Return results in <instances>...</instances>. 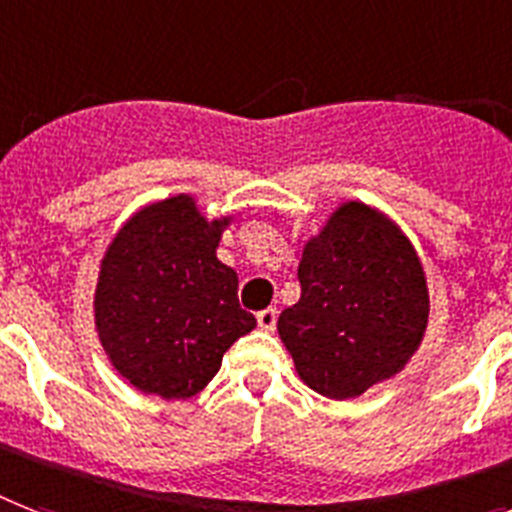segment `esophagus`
Instances as JSON below:
<instances>
[{
	"mask_svg": "<svg viewBox=\"0 0 512 512\" xmlns=\"http://www.w3.org/2000/svg\"><path fill=\"white\" fill-rule=\"evenodd\" d=\"M278 321V310L276 307H268V310H260L257 313V326L263 328V331H273Z\"/></svg>",
	"mask_w": 512,
	"mask_h": 512,
	"instance_id": "esophagus-1",
	"label": "esophagus"
}]
</instances>
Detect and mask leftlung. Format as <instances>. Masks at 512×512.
<instances>
[{
    "mask_svg": "<svg viewBox=\"0 0 512 512\" xmlns=\"http://www.w3.org/2000/svg\"><path fill=\"white\" fill-rule=\"evenodd\" d=\"M278 334L310 389L350 400L405 368L429 321L423 268L400 228L350 202L310 239Z\"/></svg>",
    "mask_w": 512,
    "mask_h": 512,
    "instance_id": "left-lung-1",
    "label": "left lung"
}]
</instances>
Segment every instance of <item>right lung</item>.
I'll return each instance as SVG.
<instances>
[{
	"label": "right lung",
	"mask_w": 512,
	"mask_h": 512,
	"mask_svg": "<svg viewBox=\"0 0 512 512\" xmlns=\"http://www.w3.org/2000/svg\"><path fill=\"white\" fill-rule=\"evenodd\" d=\"M226 226L228 218L207 223L181 194L134 215L107 249L97 331L112 365L141 392L197 394L223 352L257 326L239 305L236 273L215 257Z\"/></svg>",
	"instance_id": "right-lung-1"
}]
</instances>
